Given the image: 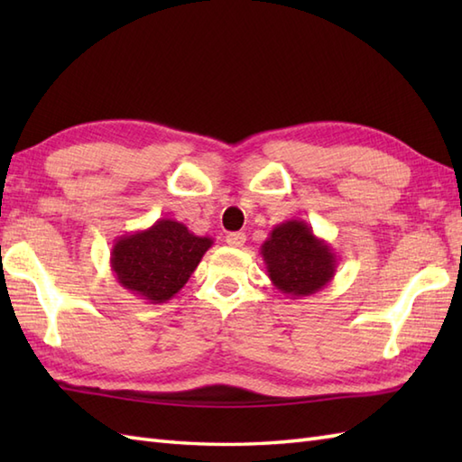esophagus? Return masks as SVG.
<instances>
[{
	"label": "esophagus",
	"mask_w": 462,
	"mask_h": 462,
	"mask_svg": "<svg viewBox=\"0 0 462 462\" xmlns=\"http://www.w3.org/2000/svg\"><path fill=\"white\" fill-rule=\"evenodd\" d=\"M244 242H246V234L244 232H230L228 236H226V244L232 248H242Z\"/></svg>",
	"instance_id": "34e87169"
}]
</instances>
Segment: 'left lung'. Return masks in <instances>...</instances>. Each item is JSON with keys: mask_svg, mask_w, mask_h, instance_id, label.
Instances as JSON below:
<instances>
[{"mask_svg": "<svg viewBox=\"0 0 462 462\" xmlns=\"http://www.w3.org/2000/svg\"><path fill=\"white\" fill-rule=\"evenodd\" d=\"M260 254L273 286L291 300L321 291L336 276L337 254L300 218L273 226Z\"/></svg>", "mask_w": 462, "mask_h": 462, "instance_id": "8db88e82", "label": "left lung"}]
</instances>
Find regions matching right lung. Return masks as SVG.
I'll return each instance as SVG.
<instances>
[{"label":"right lung","mask_w":462,"mask_h":462,"mask_svg":"<svg viewBox=\"0 0 462 462\" xmlns=\"http://www.w3.org/2000/svg\"><path fill=\"white\" fill-rule=\"evenodd\" d=\"M182 222L159 218L144 230L123 234L111 250L116 282L146 303H164L179 293L212 246Z\"/></svg>","instance_id":"add662e5"}]
</instances>
